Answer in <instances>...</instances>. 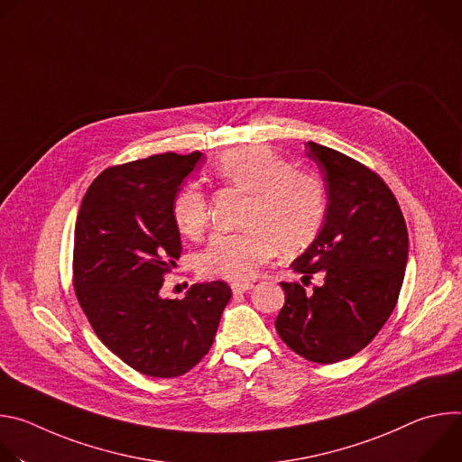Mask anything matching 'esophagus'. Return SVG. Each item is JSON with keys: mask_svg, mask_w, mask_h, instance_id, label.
Returning a JSON list of instances; mask_svg holds the SVG:
<instances>
[{"mask_svg": "<svg viewBox=\"0 0 462 462\" xmlns=\"http://www.w3.org/2000/svg\"><path fill=\"white\" fill-rule=\"evenodd\" d=\"M254 285L250 282H241V283H232V291L234 294H243L246 291H250Z\"/></svg>", "mask_w": 462, "mask_h": 462, "instance_id": "1", "label": "esophagus"}]
</instances>
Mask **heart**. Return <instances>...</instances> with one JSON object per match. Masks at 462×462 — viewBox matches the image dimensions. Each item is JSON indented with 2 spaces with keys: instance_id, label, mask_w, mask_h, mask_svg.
<instances>
[{
  "instance_id": "heart-1",
  "label": "heart",
  "mask_w": 462,
  "mask_h": 462,
  "mask_svg": "<svg viewBox=\"0 0 462 462\" xmlns=\"http://www.w3.org/2000/svg\"><path fill=\"white\" fill-rule=\"evenodd\" d=\"M225 184L250 193L248 230L216 234L197 255L203 276L241 282L274 255L294 254L319 234L327 216V189L310 170L291 168L265 146L226 152L214 166ZM171 219L188 239H199L210 225V205L197 184H184L171 201Z\"/></svg>"
}]
</instances>
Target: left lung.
<instances>
[{
    "mask_svg": "<svg viewBox=\"0 0 462 462\" xmlns=\"http://www.w3.org/2000/svg\"><path fill=\"white\" fill-rule=\"evenodd\" d=\"M325 180L328 207L312 245L292 261L307 292L282 282L285 305L276 318L280 338L300 356L337 364L362 351L397 305L408 263V228L389 186L365 164L309 143Z\"/></svg>",
    "mask_w": 462,
    "mask_h": 462,
    "instance_id": "1",
    "label": "left lung"
}]
</instances>
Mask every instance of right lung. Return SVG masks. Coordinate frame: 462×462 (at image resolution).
Returning a JSON list of instances; mask_svg holds the SVG:
<instances>
[{
	"instance_id": "obj_1",
	"label": "right lung",
	"mask_w": 462,
	"mask_h": 462,
	"mask_svg": "<svg viewBox=\"0 0 462 462\" xmlns=\"http://www.w3.org/2000/svg\"><path fill=\"white\" fill-rule=\"evenodd\" d=\"M201 157L162 153L111 166L77 217V300L100 342L146 376L173 378L199 364L232 298L225 282L197 283L182 300L159 296L182 250L171 201Z\"/></svg>"
}]
</instances>
